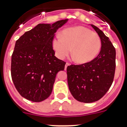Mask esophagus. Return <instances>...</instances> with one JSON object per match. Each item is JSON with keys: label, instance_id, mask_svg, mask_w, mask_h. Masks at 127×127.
I'll return each instance as SVG.
<instances>
[{"label": "esophagus", "instance_id": "34e87169", "mask_svg": "<svg viewBox=\"0 0 127 127\" xmlns=\"http://www.w3.org/2000/svg\"><path fill=\"white\" fill-rule=\"evenodd\" d=\"M69 65H70V64H69V63H66L65 65V70H66V69H67V67H68V66H69Z\"/></svg>", "mask_w": 127, "mask_h": 127}]
</instances>
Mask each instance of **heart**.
I'll use <instances>...</instances> for the list:
<instances>
[{"mask_svg":"<svg viewBox=\"0 0 127 127\" xmlns=\"http://www.w3.org/2000/svg\"><path fill=\"white\" fill-rule=\"evenodd\" d=\"M52 46L58 58L63 59L70 54L77 64L92 61L99 53L101 41L98 34L82 26L65 29L61 36L54 38Z\"/></svg>","mask_w":127,"mask_h":127,"instance_id":"b5f03b06","label":"heart"}]
</instances>
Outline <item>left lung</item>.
I'll return each instance as SVG.
<instances>
[{
	"instance_id": "8db88e82",
	"label": "left lung",
	"mask_w": 127,
	"mask_h": 127,
	"mask_svg": "<svg viewBox=\"0 0 127 127\" xmlns=\"http://www.w3.org/2000/svg\"><path fill=\"white\" fill-rule=\"evenodd\" d=\"M101 41V50L92 61L67 68L69 88L77 101H97L107 93L113 83L116 68V50L102 30L90 25Z\"/></svg>"
}]
</instances>
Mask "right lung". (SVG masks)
<instances>
[{
	"instance_id": "obj_1",
	"label": "right lung",
	"mask_w": 127,
	"mask_h": 127,
	"mask_svg": "<svg viewBox=\"0 0 127 127\" xmlns=\"http://www.w3.org/2000/svg\"><path fill=\"white\" fill-rule=\"evenodd\" d=\"M68 21L39 23L18 39L11 57V77L19 94L39 102L50 97L57 73L65 62L57 58L53 50L55 33Z\"/></svg>"
}]
</instances>
